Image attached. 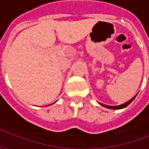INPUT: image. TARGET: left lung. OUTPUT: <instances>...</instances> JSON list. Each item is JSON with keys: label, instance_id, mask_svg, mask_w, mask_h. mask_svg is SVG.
<instances>
[{"label": "left lung", "instance_id": "1", "mask_svg": "<svg viewBox=\"0 0 149 149\" xmlns=\"http://www.w3.org/2000/svg\"><path fill=\"white\" fill-rule=\"evenodd\" d=\"M137 95V94H136ZM136 95H135L134 97L132 98L131 100H129L128 101H127V102H125V103L122 104H120V105H116V106H110V105H106V104H100V105H102V106L105 107V108H107V109H125V107H127L129 104H131L132 101H133V100H134L135 98H136Z\"/></svg>", "mask_w": 149, "mask_h": 149}]
</instances>
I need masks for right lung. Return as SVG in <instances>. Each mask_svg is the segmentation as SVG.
<instances>
[{
  "label": "right lung",
  "instance_id": "right-lung-1",
  "mask_svg": "<svg viewBox=\"0 0 149 149\" xmlns=\"http://www.w3.org/2000/svg\"><path fill=\"white\" fill-rule=\"evenodd\" d=\"M52 104H54V103H52Z\"/></svg>",
  "mask_w": 149,
  "mask_h": 149
}]
</instances>
